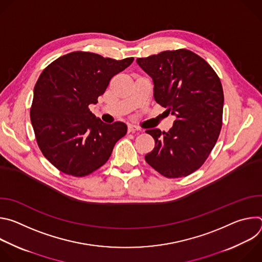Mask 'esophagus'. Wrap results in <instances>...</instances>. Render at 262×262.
<instances>
[{
  "label": "esophagus",
  "mask_w": 262,
  "mask_h": 262,
  "mask_svg": "<svg viewBox=\"0 0 262 262\" xmlns=\"http://www.w3.org/2000/svg\"><path fill=\"white\" fill-rule=\"evenodd\" d=\"M137 130H141V128L138 127V126H136V125H134V124H128V125H127V132H128V133H135V132H137Z\"/></svg>",
  "instance_id": "34e87169"
}]
</instances>
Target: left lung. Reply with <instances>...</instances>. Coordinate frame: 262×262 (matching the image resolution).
Returning a JSON list of instances; mask_svg holds the SVG:
<instances>
[{
  "label": "left lung",
  "instance_id": "left-lung-1",
  "mask_svg": "<svg viewBox=\"0 0 262 262\" xmlns=\"http://www.w3.org/2000/svg\"><path fill=\"white\" fill-rule=\"evenodd\" d=\"M152 79L154 96L175 117L169 132L147 129L155 149L145 161L168 178L188 176L199 169L219 138L224 93L210 65L188 50L166 51L138 58Z\"/></svg>",
  "mask_w": 262,
  "mask_h": 262
}]
</instances>
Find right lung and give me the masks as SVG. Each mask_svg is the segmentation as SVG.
I'll list each match as a JSON object with an SVG mask.
<instances>
[{"instance_id":"add662e5","label":"right lung","mask_w":262,"mask_h":262,"mask_svg":"<svg viewBox=\"0 0 262 262\" xmlns=\"http://www.w3.org/2000/svg\"><path fill=\"white\" fill-rule=\"evenodd\" d=\"M133 61L73 52L40 74L34 87L31 122L43 156L63 173L79 177L92 173L125 136V123H103L88 105L97 103L111 79Z\"/></svg>"}]
</instances>
